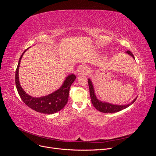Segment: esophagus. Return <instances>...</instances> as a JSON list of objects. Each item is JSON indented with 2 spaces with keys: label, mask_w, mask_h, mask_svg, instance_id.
Instances as JSON below:
<instances>
[{
  "label": "esophagus",
  "mask_w": 156,
  "mask_h": 156,
  "mask_svg": "<svg viewBox=\"0 0 156 156\" xmlns=\"http://www.w3.org/2000/svg\"><path fill=\"white\" fill-rule=\"evenodd\" d=\"M78 72L79 73H81V74L87 75L89 73V70L85 66H80V68H79Z\"/></svg>",
  "instance_id": "esophagus-1"
}]
</instances>
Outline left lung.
<instances>
[{
	"instance_id": "1",
	"label": "left lung",
	"mask_w": 156,
	"mask_h": 156,
	"mask_svg": "<svg viewBox=\"0 0 156 156\" xmlns=\"http://www.w3.org/2000/svg\"><path fill=\"white\" fill-rule=\"evenodd\" d=\"M126 53L127 54H129V55H131L132 57H133V58L135 59L133 55L132 54V53L130 51H127ZM88 86H89V89H90V98H91V101H92V104L94 106V107L96 108V109H98L99 111H100L101 112L114 113V112L120 111L124 109V108H127V107H129V105H131L132 103H133L135 101L136 99V98H135L133 101H132L131 103H129V104L124 105H116L110 104V103H105V102L103 103L101 101L98 100L96 98L95 93H94L92 83L90 79H88Z\"/></svg>"
}]
</instances>
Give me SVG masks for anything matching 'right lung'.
Wrapping results in <instances>:
<instances>
[{"label":"right lung","mask_w":156,"mask_h":156,"mask_svg":"<svg viewBox=\"0 0 156 156\" xmlns=\"http://www.w3.org/2000/svg\"><path fill=\"white\" fill-rule=\"evenodd\" d=\"M26 50L23 52V53ZM23 53L19 60L16 71V85L19 95L21 100L25 103V105L36 112L44 113V114H53V113L60 111L66 105L68 102L69 88L76 78L75 75L73 74L68 75V77L66 79L62 86L49 95L40 98H32L28 95L23 90L20 85V81H19V68H20L21 59Z\"/></svg>","instance_id":"1"}]
</instances>
